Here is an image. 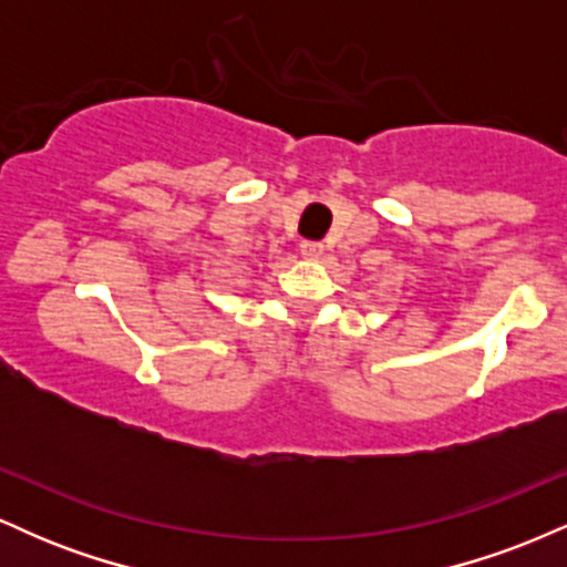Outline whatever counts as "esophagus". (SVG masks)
<instances>
[{"label": "esophagus", "instance_id": "1", "mask_svg": "<svg viewBox=\"0 0 567 567\" xmlns=\"http://www.w3.org/2000/svg\"><path fill=\"white\" fill-rule=\"evenodd\" d=\"M301 252L306 258H320L322 256V243H315V239H303Z\"/></svg>", "mask_w": 567, "mask_h": 567}]
</instances>
